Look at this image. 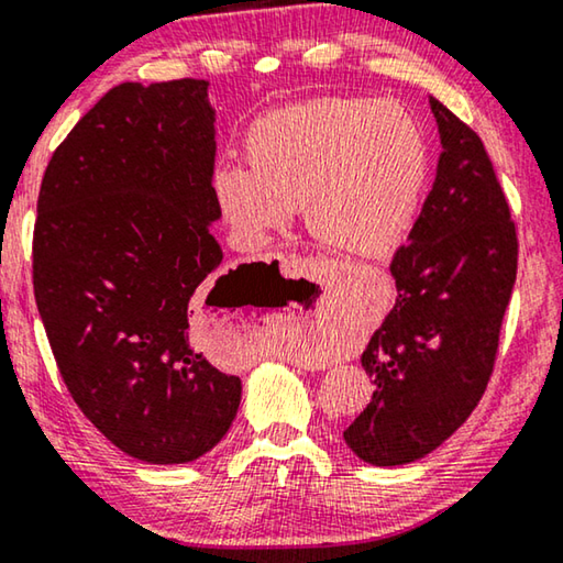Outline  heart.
Returning <instances> with one entry per match:
<instances>
[{"instance_id": "heart-1", "label": "heart", "mask_w": 563, "mask_h": 563, "mask_svg": "<svg viewBox=\"0 0 563 563\" xmlns=\"http://www.w3.org/2000/svg\"><path fill=\"white\" fill-rule=\"evenodd\" d=\"M247 166L222 164L212 197L245 247L265 245L303 209L306 230L343 257L391 255L422 207L430 151L415 115L391 100L313 98L247 125Z\"/></svg>"}]
</instances>
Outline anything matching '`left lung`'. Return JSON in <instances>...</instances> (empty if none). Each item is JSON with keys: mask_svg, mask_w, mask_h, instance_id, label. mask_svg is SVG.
Returning a JSON list of instances; mask_svg holds the SVG:
<instances>
[{"mask_svg": "<svg viewBox=\"0 0 563 563\" xmlns=\"http://www.w3.org/2000/svg\"><path fill=\"white\" fill-rule=\"evenodd\" d=\"M430 108L438 176L391 260L397 300L362 354L374 397L343 432L376 467L430 455L477 407L516 283V228L483 141L438 98Z\"/></svg>", "mask_w": 563, "mask_h": 563, "instance_id": "1", "label": "left lung"}]
</instances>
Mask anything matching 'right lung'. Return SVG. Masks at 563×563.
Wrapping results in <instances>:
<instances>
[{
  "label": "right lung",
  "instance_id": "1",
  "mask_svg": "<svg viewBox=\"0 0 563 563\" xmlns=\"http://www.w3.org/2000/svg\"><path fill=\"white\" fill-rule=\"evenodd\" d=\"M214 121L207 80L121 82L49 158L32 280L75 405L125 455L191 463L228 434L240 376L201 351L217 278ZM255 265V263H253ZM250 267V265H247Z\"/></svg>",
  "mask_w": 563,
  "mask_h": 563
}]
</instances>
